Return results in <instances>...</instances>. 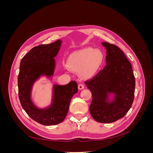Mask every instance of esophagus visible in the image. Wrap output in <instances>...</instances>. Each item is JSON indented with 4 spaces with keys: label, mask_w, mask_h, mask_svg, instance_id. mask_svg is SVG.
I'll use <instances>...</instances> for the list:
<instances>
[{
    "label": "esophagus",
    "mask_w": 153,
    "mask_h": 153,
    "mask_svg": "<svg viewBox=\"0 0 153 153\" xmlns=\"http://www.w3.org/2000/svg\"><path fill=\"white\" fill-rule=\"evenodd\" d=\"M84 87H85L84 85V84H79V85H78V89H79V90L84 89Z\"/></svg>",
    "instance_id": "obj_1"
}]
</instances>
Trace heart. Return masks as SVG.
Returning <instances> with one entry per match:
<instances>
[{
	"instance_id": "b5f03b06",
	"label": "heart",
	"mask_w": 153,
	"mask_h": 153,
	"mask_svg": "<svg viewBox=\"0 0 153 153\" xmlns=\"http://www.w3.org/2000/svg\"><path fill=\"white\" fill-rule=\"evenodd\" d=\"M104 55L100 50L86 48L71 54L68 67L75 72H80L82 77L89 78L95 75L102 66Z\"/></svg>"
}]
</instances>
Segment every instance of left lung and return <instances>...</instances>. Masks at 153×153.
Listing matches in <instances>:
<instances>
[{"label":"left lung","instance_id":"left-lung-1","mask_svg":"<svg viewBox=\"0 0 153 153\" xmlns=\"http://www.w3.org/2000/svg\"><path fill=\"white\" fill-rule=\"evenodd\" d=\"M106 49L105 68L91 80L85 82L92 96L90 113L95 121L111 123L123 118L134 100L135 79L131 64L117 46L101 43ZM114 94L110 102L109 94Z\"/></svg>","mask_w":153,"mask_h":153}]
</instances>
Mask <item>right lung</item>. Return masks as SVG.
Instances as JSON below:
<instances>
[{"mask_svg": "<svg viewBox=\"0 0 153 153\" xmlns=\"http://www.w3.org/2000/svg\"><path fill=\"white\" fill-rule=\"evenodd\" d=\"M62 41L59 39L48 45H41L32 48L22 58L18 76V96L21 105L29 116L45 126L62 123L68 114L69 103L73 95L78 92L75 81L65 85H54L52 103L48 108H38L31 100L34 83L41 76L52 77L55 61Z\"/></svg>", "mask_w": 153, "mask_h": 153, "instance_id": "1", "label": "right lung"}]
</instances>
